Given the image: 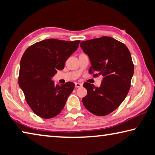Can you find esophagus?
I'll return each mask as SVG.
<instances>
[{
    "label": "esophagus",
    "instance_id": "esophagus-1",
    "mask_svg": "<svg viewBox=\"0 0 155 155\" xmlns=\"http://www.w3.org/2000/svg\"><path fill=\"white\" fill-rule=\"evenodd\" d=\"M81 86H82V85H81V83H75V87H77V88L81 87Z\"/></svg>",
    "mask_w": 155,
    "mask_h": 155
}]
</instances>
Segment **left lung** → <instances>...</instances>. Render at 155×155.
Returning <instances> with one entry per match:
<instances>
[{
  "label": "left lung",
  "mask_w": 155,
  "mask_h": 155,
  "mask_svg": "<svg viewBox=\"0 0 155 155\" xmlns=\"http://www.w3.org/2000/svg\"><path fill=\"white\" fill-rule=\"evenodd\" d=\"M85 54L90 58V71L104 78L100 87L85 83L87 94L82 98L89 111L98 116L108 115L121 104L127 96L134 72L129 50L124 44L111 37L81 41Z\"/></svg>",
  "instance_id": "1"
}]
</instances>
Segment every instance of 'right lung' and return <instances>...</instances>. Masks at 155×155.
<instances>
[{"label": "right lung", "mask_w": 155, "mask_h": 155, "mask_svg": "<svg viewBox=\"0 0 155 155\" xmlns=\"http://www.w3.org/2000/svg\"><path fill=\"white\" fill-rule=\"evenodd\" d=\"M79 40L68 41L46 39L28 47L20 64L18 84L26 101L36 115L44 119L58 115L74 88V83L55 85L52 77L79 45Z\"/></svg>", "instance_id": "right-lung-1"}]
</instances>
